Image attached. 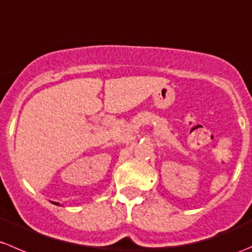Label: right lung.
Segmentation results:
<instances>
[{"instance_id":"add662e5","label":"right lung","mask_w":252,"mask_h":252,"mask_svg":"<svg viewBox=\"0 0 252 252\" xmlns=\"http://www.w3.org/2000/svg\"><path fill=\"white\" fill-rule=\"evenodd\" d=\"M55 205H57V206H59V205H60V203H57V202H55Z\"/></svg>"}]
</instances>
